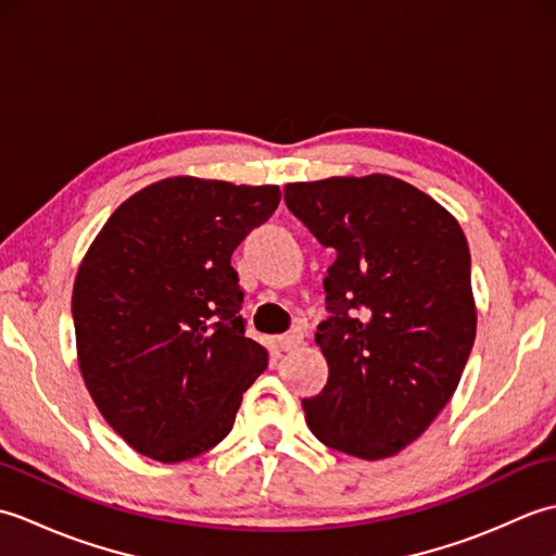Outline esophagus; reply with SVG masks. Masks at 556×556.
I'll return each instance as SVG.
<instances>
[{
    "instance_id": "obj_1",
    "label": "esophagus",
    "mask_w": 556,
    "mask_h": 556,
    "mask_svg": "<svg viewBox=\"0 0 556 556\" xmlns=\"http://www.w3.org/2000/svg\"><path fill=\"white\" fill-rule=\"evenodd\" d=\"M277 344H279V349H281V351H293V349H299V346L303 344V334H301V329H291L289 334H285V337H279V339H277Z\"/></svg>"
}]
</instances>
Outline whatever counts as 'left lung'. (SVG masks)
Masks as SVG:
<instances>
[{
  "mask_svg": "<svg viewBox=\"0 0 556 556\" xmlns=\"http://www.w3.org/2000/svg\"><path fill=\"white\" fill-rule=\"evenodd\" d=\"M285 200L337 253L315 334L329 377L303 399L305 422L337 452L394 456L440 416L473 349L466 236L437 200L387 174L287 184Z\"/></svg>",
  "mask_w": 556,
  "mask_h": 556,
  "instance_id": "obj_1",
  "label": "left lung"
}]
</instances>
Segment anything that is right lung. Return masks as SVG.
<instances>
[{
	"mask_svg": "<svg viewBox=\"0 0 556 556\" xmlns=\"http://www.w3.org/2000/svg\"><path fill=\"white\" fill-rule=\"evenodd\" d=\"M279 186L172 176L112 212L74 281L83 382L138 454L179 464L219 444L267 368L245 337L231 253Z\"/></svg>",
	"mask_w": 556,
	"mask_h": 556,
	"instance_id": "1",
	"label": "right lung"
}]
</instances>
